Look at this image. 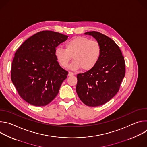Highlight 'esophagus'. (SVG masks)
Wrapping results in <instances>:
<instances>
[{
    "label": "esophagus",
    "instance_id": "esophagus-1",
    "mask_svg": "<svg viewBox=\"0 0 147 147\" xmlns=\"http://www.w3.org/2000/svg\"><path fill=\"white\" fill-rule=\"evenodd\" d=\"M74 75V73L73 72H71V71H69V74H68V76H72Z\"/></svg>",
    "mask_w": 147,
    "mask_h": 147
}]
</instances>
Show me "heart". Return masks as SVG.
<instances>
[{
	"instance_id": "1",
	"label": "heart",
	"mask_w": 147,
	"mask_h": 147,
	"mask_svg": "<svg viewBox=\"0 0 147 147\" xmlns=\"http://www.w3.org/2000/svg\"><path fill=\"white\" fill-rule=\"evenodd\" d=\"M65 48L57 47L55 56L63 67L68 66L73 57L74 61L70 68L74 70L81 68L84 71L92 69L97 65L102 52L98 42L81 36L67 42Z\"/></svg>"
}]
</instances>
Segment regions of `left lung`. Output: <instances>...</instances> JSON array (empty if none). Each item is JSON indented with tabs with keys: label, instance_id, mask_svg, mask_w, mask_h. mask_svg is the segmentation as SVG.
<instances>
[{
	"label": "left lung",
	"instance_id": "8db88e82",
	"mask_svg": "<svg viewBox=\"0 0 147 147\" xmlns=\"http://www.w3.org/2000/svg\"><path fill=\"white\" fill-rule=\"evenodd\" d=\"M85 34L98 42L102 52L92 69L77 74L76 92L84 103L94 107L108 102L117 94L125 76V62L119 47L112 39L96 31Z\"/></svg>",
	"mask_w": 147,
	"mask_h": 147
}]
</instances>
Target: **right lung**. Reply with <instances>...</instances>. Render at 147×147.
Returning <instances> with one entry per match:
<instances>
[{
	"label": "right lung",
	"mask_w": 147,
	"mask_h": 147,
	"mask_svg": "<svg viewBox=\"0 0 147 147\" xmlns=\"http://www.w3.org/2000/svg\"><path fill=\"white\" fill-rule=\"evenodd\" d=\"M67 35L42 31L31 36L15 53L11 79L18 94L34 106H45L57 96L68 72L55 56V48Z\"/></svg>",
	"instance_id": "1"
}]
</instances>
